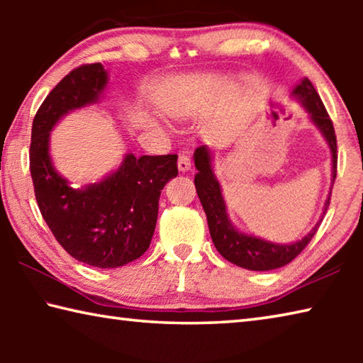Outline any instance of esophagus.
Returning a JSON list of instances; mask_svg holds the SVG:
<instances>
[{"label":"esophagus","mask_w":363,"mask_h":363,"mask_svg":"<svg viewBox=\"0 0 363 363\" xmlns=\"http://www.w3.org/2000/svg\"><path fill=\"white\" fill-rule=\"evenodd\" d=\"M177 168H179L182 173H186V171L190 169V157L187 153H179V157H177Z\"/></svg>","instance_id":"obj_1"}]
</instances>
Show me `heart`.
<instances>
[{
  "instance_id": "heart-1",
  "label": "heart",
  "mask_w": 363,
  "mask_h": 363,
  "mask_svg": "<svg viewBox=\"0 0 363 363\" xmlns=\"http://www.w3.org/2000/svg\"><path fill=\"white\" fill-rule=\"evenodd\" d=\"M186 110H187V104L182 102V104H173V106L168 108V112L173 116H182L186 113Z\"/></svg>"
}]
</instances>
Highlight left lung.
Returning a JSON list of instances; mask_svg holds the SVG:
<instances>
[{"label": "left lung", "instance_id": "1", "mask_svg": "<svg viewBox=\"0 0 363 363\" xmlns=\"http://www.w3.org/2000/svg\"><path fill=\"white\" fill-rule=\"evenodd\" d=\"M296 99L303 104L304 108L309 113L311 120L314 125L320 130L325 140H327L331 150V163H333V182L336 179V167H337V153H336V134L333 123L330 120V115L325 108L320 96L317 94L309 79L304 78L291 93ZM195 168L199 173L195 174V189L199 194V199L203 206L208 227H210V233L213 238V243L220 256L225 257L227 261L240 266L248 270H272L279 269L285 264L291 262L301 251H303L312 237L320 225V220L315 224L303 240L294 242L290 245H279L272 243L262 238H257L253 235H247V233L238 232L235 227L230 224L229 216H227L225 203L223 199V192H220V186L213 173L211 167V152L208 150L206 145H201L194 153ZM330 205V196L325 203V211Z\"/></svg>", "mask_w": 363, "mask_h": 363}]
</instances>
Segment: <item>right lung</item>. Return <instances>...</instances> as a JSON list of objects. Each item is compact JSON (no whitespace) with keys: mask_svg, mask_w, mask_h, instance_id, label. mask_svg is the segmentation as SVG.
Here are the masks:
<instances>
[{"mask_svg":"<svg viewBox=\"0 0 363 363\" xmlns=\"http://www.w3.org/2000/svg\"><path fill=\"white\" fill-rule=\"evenodd\" d=\"M101 64H86L60 79L36 112L30 144V173L43 219L67 253L93 267L113 269L150 247L158 200L177 176V155L126 153L106 179L73 189L52 167L49 133L72 110L99 102L107 86Z\"/></svg>","mask_w":363,"mask_h":363,"instance_id":"right-lung-1","label":"right lung"}]
</instances>
